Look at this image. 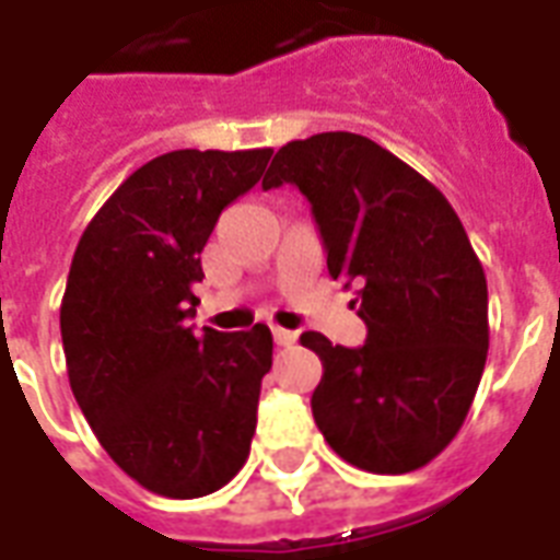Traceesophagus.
Returning a JSON list of instances; mask_svg holds the SVG:
<instances>
[{
    "label": "esophagus",
    "mask_w": 560,
    "mask_h": 560,
    "mask_svg": "<svg viewBox=\"0 0 560 560\" xmlns=\"http://www.w3.org/2000/svg\"><path fill=\"white\" fill-rule=\"evenodd\" d=\"M272 339H276V345H279V348H291L293 341H296V332H291V329L272 327Z\"/></svg>",
    "instance_id": "obj_1"
}]
</instances>
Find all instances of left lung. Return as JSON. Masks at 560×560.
I'll return each mask as SVG.
<instances>
[{
	"label": "left lung",
	"mask_w": 560,
	"mask_h": 560,
	"mask_svg": "<svg viewBox=\"0 0 560 560\" xmlns=\"http://www.w3.org/2000/svg\"><path fill=\"white\" fill-rule=\"evenodd\" d=\"M312 203L327 269L357 284L365 345L303 332L324 363L312 413L345 462L372 474L429 465L468 417L489 351L486 272L456 209L375 140L324 131L276 152L264 191Z\"/></svg>",
	"instance_id": "1"
}]
</instances>
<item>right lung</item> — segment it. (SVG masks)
<instances>
[{
  "label": "right lung",
  "instance_id": "1",
  "mask_svg": "<svg viewBox=\"0 0 560 560\" xmlns=\"http://www.w3.org/2000/svg\"><path fill=\"white\" fill-rule=\"evenodd\" d=\"M272 149H176L128 176L80 236L59 308L68 381L107 456L143 489L200 498L243 468L272 332L188 324L200 252Z\"/></svg>",
  "mask_w": 560,
  "mask_h": 560
}]
</instances>
